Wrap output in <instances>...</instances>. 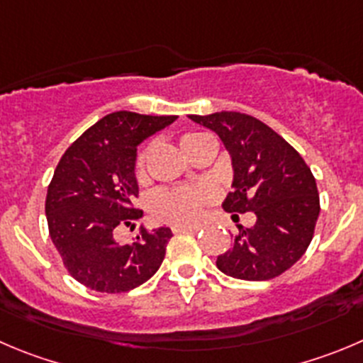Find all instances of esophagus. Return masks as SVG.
<instances>
[{"mask_svg": "<svg viewBox=\"0 0 363 363\" xmlns=\"http://www.w3.org/2000/svg\"><path fill=\"white\" fill-rule=\"evenodd\" d=\"M197 231H199L197 225H175L174 228V233H189V235H191V233H197Z\"/></svg>", "mask_w": 363, "mask_h": 363, "instance_id": "34e87169", "label": "esophagus"}]
</instances>
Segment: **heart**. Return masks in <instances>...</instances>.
<instances>
[{
	"instance_id": "obj_1",
	"label": "heart",
	"mask_w": 363,
	"mask_h": 363,
	"mask_svg": "<svg viewBox=\"0 0 363 363\" xmlns=\"http://www.w3.org/2000/svg\"><path fill=\"white\" fill-rule=\"evenodd\" d=\"M204 134H184L181 138V148L186 155L191 147L197 143ZM147 155L148 150H143L135 161V177L145 179L147 174ZM211 195L202 188H179V189H161L152 197V215L157 220L170 225H189L199 220L202 213V206L209 202Z\"/></svg>"
}]
</instances>
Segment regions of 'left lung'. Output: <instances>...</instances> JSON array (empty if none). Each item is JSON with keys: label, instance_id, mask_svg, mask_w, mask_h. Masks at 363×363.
<instances>
[{"label": "left lung", "instance_id": "8db88e82", "mask_svg": "<svg viewBox=\"0 0 363 363\" xmlns=\"http://www.w3.org/2000/svg\"><path fill=\"white\" fill-rule=\"evenodd\" d=\"M189 120L216 132L231 155L233 191L222 208L256 215L252 228L238 225L231 249L220 254L216 267L245 281L281 276L313 238L320 211L313 174L299 152L258 118L222 111L191 114Z\"/></svg>", "mask_w": 363, "mask_h": 363}]
</instances>
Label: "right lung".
Instances as JSON below:
<instances>
[{
  "mask_svg": "<svg viewBox=\"0 0 363 363\" xmlns=\"http://www.w3.org/2000/svg\"><path fill=\"white\" fill-rule=\"evenodd\" d=\"M177 116L118 111L101 118L74 141L55 168L46 195L50 236L74 279L96 292L121 294L150 279L164 259L168 228L141 229L120 245L114 233L143 216L138 197V145Z\"/></svg>",
  "mask_w": 363,
  "mask_h": 363,
  "instance_id": "right-lung-1",
  "label": "right lung"
}]
</instances>
